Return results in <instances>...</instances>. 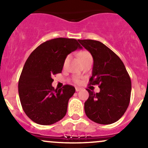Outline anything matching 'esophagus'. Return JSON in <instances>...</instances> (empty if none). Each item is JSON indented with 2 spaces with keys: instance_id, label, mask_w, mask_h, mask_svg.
Segmentation results:
<instances>
[{
  "instance_id": "34e87169",
  "label": "esophagus",
  "mask_w": 148,
  "mask_h": 148,
  "mask_svg": "<svg viewBox=\"0 0 148 148\" xmlns=\"http://www.w3.org/2000/svg\"><path fill=\"white\" fill-rule=\"evenodd\" d=\"M81 88H78V87H76V92H79V91H81Z\"/></svg>"
}]
</instances>
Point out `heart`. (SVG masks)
Returning a JSON list of instances; mask_svg holds the SVG:
<instances>
[{
    "label": "heart",
    "mask_w": 148,
    "mask_h": 148,
    "mask_svg": "<svg viewBox=\"0 0 148 148\" xmlns=\"http://www.w3.org/2000/svg\"><path fill=\"white\" fill-rule=\"evenodd\" d=\"M92 57L90 53L89 52L86 51H84L81 52L79 53V58L80 60H81V61L85 60V59L88 58H90ZM69 57L67 56V58H65V60H64V64L65 65L67 63V62L69 61ZM73 80H74V81L75 83H79L80 82V80L78 77H76V76H75V77L73 78Z\"/></svg>",
    "instance_id": "obj_1"
}]
</instances>
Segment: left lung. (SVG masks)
<instances>
[{"label": "left lung", "mask_w": 148, "mask_h": 148, "mask_svg": "<svg viewBox=\"0 0 148 148\" xmlns=\"http://www.w3.org/2000/svg\"><path fill=\"white\" fill-rule=\"evenodd\" d=\"M91 53L93 68L89 85H99V92L87 89L89 97L84 103L89 119L101 125L114 123L121 118L130 101L132 82L121 59L99 41L78 40Z\"/></svg>", "instance_id": "obj_1"}]
</instances>
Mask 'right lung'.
I'll return each mask as SVG.
<instances>
[{
	"label": "right lung",
	"mask_w": 148,
	"mask_h": 148,
	"mask_svg": "<svg viewBox=\"0 0 148 148\" xmlns=\"http://www.w3.org/2000/svg\"><path fill=\"white\" fill-rule=\"evenodd\" d=\"M82 47L75 39H52L37 47L23 66L18 90L22 108L30 120L50 125L64 118L75 88L65 85L55 89L52 77L62 72L66 57Z\"/></svg>",
	"instance_id": "obj_1"
}]
</instances>
